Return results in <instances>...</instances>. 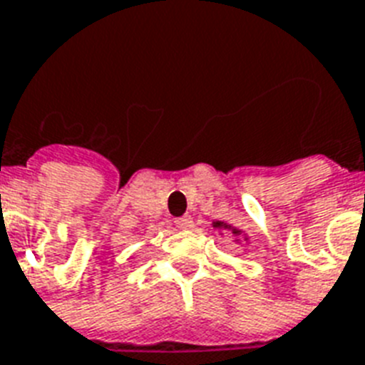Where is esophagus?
Masks as SVG:
<instances>
[{
  "label": "esophagus",
  "instance_id": "obj_1",
  "mask_svg": "<svg viewBox=\"0 0 365 365\" xmlns=\"http://www.w3.org/2000/svg\"><path fill=\"white\" fill-rule=\"evenodd\" d=\"M174 225H176L180 230H187L192 226V219L191 217H180V219L174 220Z\"/></svg>",
  "mask_w": 365,
  "mask_h": 365
}]
</instances>
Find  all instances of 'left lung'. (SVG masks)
Returning a JSON list of instances; mask_svg holds the SVG:
<instances>
[{"instance_id": "left-lung-1", "label": "left lung", "mask_w": 365, "mask_h": 365, "mask_svg": "<svg viewBox=\"0 0 365 365\" xmlns=\"http://www.w3.org/2000/svg\"><path fill=\"white\" fill-rule=\"evenodd\" d=\"M213 228H225V230H230V232H232V234H234V235H240V234H241V230L232 228V226L226 225V222H220V220H217V222H213Z\"/></svg>"}]
</instances>
